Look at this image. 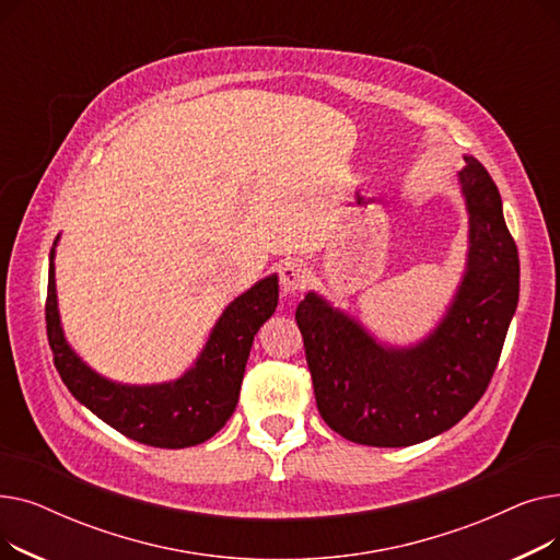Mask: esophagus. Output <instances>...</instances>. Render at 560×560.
Wrapping results in <instances>:
<instances>
[{"instance_id": "obj_1", "label": "esophagus", "mask_w": 560, "mask_h": 560, "mask_svg": "<svg viewBox=\"0 0 560 560\" xmlns=\"http://www.w3.org/2000/svg\"><path fill=\"white\" fill-rule=\"evenodd\" d=\"M279 281L283 292H302L311 281V272L302 260L290 258L279 268Z\"/></svg>"}]
</instances>
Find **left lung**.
I'll use <instances>...</instances> for the list:
<instances>
[{"label": "left lung", "mask_w": 560, "mask_h": 560, "mask_svg": "<svg viewBox=\"0 0 560 560\" xmlns=\"http://www.w3.org/2000/svg\"><path fill=\"white\" fill-rule=\"evenodd\" d=\"M469 215L467 268L443 322L413 347L376 342L359 319L308 292L295 319L322 420L351 443L418 445L483 397L520 298V258L488 170L458 172Z\"/></svg>", "instance_id": "obj_1"}]
</instances>
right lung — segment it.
I'll return each instance as SVG.
<instances>
[{"label":"right lung","mask_w":560,"mask_h":560,"mask_svg":"<svg viewBox=\"0 0 560 560\" xmlns=\"http://www.w3.org/2000/svg\"><path fill=\"white\" fill-rule=\"evenodd\" d=\"M277 302V275L260 279L224 308L209 342L184 376L154 386H122L88 368L66 342L56 304L54 249L49 254L45 319L54 365L63 384L115 431L161 450L199 445L226 424L238 404L254 336L272 317Z\"/></svg>","instance_id":"add662e5"}]
</instances>
